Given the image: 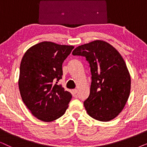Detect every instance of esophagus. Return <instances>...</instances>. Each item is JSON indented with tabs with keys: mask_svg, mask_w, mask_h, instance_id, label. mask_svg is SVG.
<instances>
[{
	"mask_svg": "<svg viewBox=\"0 0 147 147\" xmlns=\"http://www.w3.org/2000/svg\"><path fill=\"white\" fill-rule=\"evenodd\" d=\"M72 92H73V93L74 94H76L78 93V90H76V89H74L73 90H72Z\"/></svg>",
	"mask_w": 147,
	"mask_h": 147,
	"instance_id": "34e87169",
	"label": "esophagus"
}]
</instances>
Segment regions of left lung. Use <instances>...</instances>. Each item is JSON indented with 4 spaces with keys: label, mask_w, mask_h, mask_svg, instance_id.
<instances>
[{
    "label": "left lung",
    "mask_w": 147,
    "mask_h": 147,
    "mask_svg": "<svg viewBox=\"0 0 147 147\" xmlns=\"http://www.w3.org/2000/svg\"><path fill=\"white\" fill-rule=\"evenodd\" d=\"M72 54L84 56L90 63V93L84 102L88 115L102 122L115 118L123 110L131 86L130 73L122 55L102 40L78 46Z\"/></svg>",
    "instance_id": "obj_1"
}]
</instances>
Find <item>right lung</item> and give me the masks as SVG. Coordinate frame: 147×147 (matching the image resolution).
I'll use <instances>...</instances> for the list:
<instances>
[{
  "mask_svg": "<svg viewBox=\"0 0 147 147\" xmlns=\"http://www.w3.org/2000/svg\"><path fill=\"white\" fill-rule=\"evenodd\" d=\"M74 48L43 41L30 47L22 58L20 94L31 114L41 121L58 119L68 108L71 94L57 84L63 75L62 63Z\"/></svg>",
  "mask_w": 147,
  "mask_h": 147,
  "instance_id": "obj_1",
  "label": "right lung"
}]
</instances>
